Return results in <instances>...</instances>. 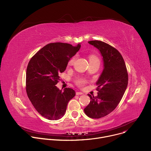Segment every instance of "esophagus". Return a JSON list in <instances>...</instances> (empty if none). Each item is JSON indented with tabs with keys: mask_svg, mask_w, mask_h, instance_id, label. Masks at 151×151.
<instances>
[{
	"mask_svg": "<svg viewBox=\"0 0 151 151\" xmlns=\"http://www.w3.org/2000/svg\"><path fill=\"white\" fill-rule=\"evenodd\" d=\"M76 95H81V94H83V93L78 91V92H76Z\"/></svg>",
	"mask_w": 151,
	"mask_h": 151,
	"instance_id": "esophagus-1",
	"label": "esophagus"
}]
</instances>
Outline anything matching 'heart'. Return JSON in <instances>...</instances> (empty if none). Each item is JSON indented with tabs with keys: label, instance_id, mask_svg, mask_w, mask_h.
Here are the masks:
<instances>
[{
	"label": "heart",
	"instance_id": "b5f03b06",
	"mask_svg": "<svg viewBox=\"0 0 151 151\" xmlns=\"http://www.w3.org/2000/svg\"><path fill=\"white\" fill-rule=\"evenodd\" d=\"M93 59H98V58H97L96 56H94V55H91V56L89 57V61H90V60H93ZM75 60V57H73V58H72L70 60V61H69V65H71V64H72L73 63ZM84 83H85V81H83V80H79V81H78V83L79 85H83Z\"/></svg>",
	"mask_w": 151,
	"mask_h": 151
}]
</instances>
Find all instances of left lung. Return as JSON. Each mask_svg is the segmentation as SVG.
Listing matches in <instances>:
<instances>
[{
    "label": "left lung",
    "mask_w": 151,
    "mask_h": 151,
    "mask_svg": "<svg viewBox=\"0 0 151 151\" xmlns=\"http://www.w3.org/2000/svg\"><path fill=\"white\" fill-rule=\"evenodd\" d=\"M88 43L99 50L103 57V70L96 82L97 96L88 94L91 100L84 112L88 117L98 119L116 108L127 89L128 76L123 57L116 49L100 40Z\"/></svg>",
    "instance_id": "8db88e82"
}]
</instances>
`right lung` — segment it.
Listing matches in <instances>:
<instances>
[{
    "label": "right lung",
    "mask_w": 151,
    "mask_h": 151,
    "mask_svg": "<svg viewBox=\"0 0 151 151\" xmlns=\"http://www.w3.org/2000/svg\"><path fill=\"white\" fill-rule=\"evenodd\" d=\"M81 44L73 47L66 43L49 44L30 59L26 71V92L36 110L49 120L61 118L68 102L75 97L70 88L60 90L55 85L59 74L65 71L70 58L79 50Z\"/></svg>",
    "instance_id": "right-lung-1"
}]
</instances>
